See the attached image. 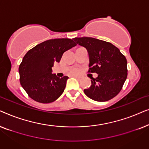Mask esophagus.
Wrapping results in <instances>:
<instances>
[{
    "label": "esophagus",
    "mask_w": 149,
    "mask_h": 149,
    "mask_svg": "<svg viewBox=\"0 0 149 149\" xmlns=\"http://www.w3.org/2000/svg\"><path fill=\"white\" fill-rule=\"evenodd\" d=\"M73 77H74V78H75V79H78V80H80V79H81V77H76V76H73Z\"/></svg>",
    "instance_id": "obj_1"
}]
</instances>
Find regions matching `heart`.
<instances>
[{
    "instance_id": "heart-1",
    "label": "heart",
    "mask_w": 149,
    "mask_h": 149,
    "mask_svg": "<svg viewBox=\"0 0 149 149\" xmlns=\"http://www.w3.org/2000/svg\"><path fill=\"white\" fill-rule=\"evenodd\" d=\"M78 72H79V69H77V68L73 69V70L71 71V73H72V74H76Z\"/></svg>"
}]
</instances>
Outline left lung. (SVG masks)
I'll list each match as a JSON object with an SVG mask.
<instances>
[{
	"label": "left lung",
	"instance_id": "left-lung-1",
	"mask_svg": "<svg viewBox=\"0 0 149 149\" xmlns=\"http://www.w3.org/2000/svg\"><path fill=\"white\" fill-rule=\"evenodd\" d=\"M73 40L88 52L89 72L97 74L96 78H91L90 87L84 89L85 95L97 102L113 98L127 79L125 57L117 47L104 40L91 37H76Z\"/></svg>",
	"mask_w": 149,
	"mask_h": 149
}]
</instances>
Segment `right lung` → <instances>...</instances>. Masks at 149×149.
Returning a JSON list of instances; mask_svg holds the SVG:
<instances>
[{
    "instance_id": "add662e5",
    "label": "right lung",
    "mask_w": 149,
    "mask_h": 149,
    "mask_svg": "<svg viewBox=\"0 0 149 149\" xmlns=\"http://www.w3.org/2000/svg\"><path fill=\"white\" fill-rule=\"evenodd\" d=\"M70 38L45 40L28 51L19 67L20 84L28 95L38 102L51 103L64 92L68 77L52 73L55 62L63 54L76 46Z\"/></svg>"
}]
</instances>
